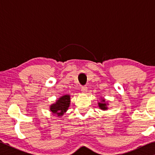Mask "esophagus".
Here are the masks:
<instances>
[{
	"label": "esophagus",
	"mask_w": 155,
	"mask_h": 155,
	"mask_svg": "<svg viewBox=\"0 0 155 155\" xmlns=\"http://www.w3.org/2000/svg\"><path fill=\"white\" fill-rule=\"evenodd\" d=\"M81 91H82V92H83V94L87 93V87H86V86H84V87H83L82 88H81Z\"/></svg>",
	"instance_id": "obj_1"
}]
</instances>
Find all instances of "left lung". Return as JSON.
Wrapping results in <instances>:
<instances>
[{"label": "left lung", "instance_id": "obj_1", "mask_svg": "<svg viewBox=\"0 0 155 155\" xmlns=\"http://www.w3.org/2000/svg\"><path fill=\"white\" fill-rule=\"evenodd\" d=\"M108 103H106L105 102V99H103V98H101V103H98V106H99V108L102 109V110H107L108 109Z\"/></svg>", "mask_w": 155, "mask_h": 155}]
</instances>
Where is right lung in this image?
Wrapping results in <instances>:
<instances>
[{
    "label": "right lung",
    "instance_id": "add662e5",
    "mask_svg": "<svg viewBox=\"0 0 155 155\" xmlns=\"http://www.w3.org/2000/svg\"><path fill=\"white\" fill-rule=\"evenodd\" d=\"M70 96L64 95L57 100L56 103L50 106V110L53 114H56L57 116H62L64 113L67 111L70 106Z\"/></svg>",
    "mask_w": 155,
    "mask_h": 155
}]
</instances>
